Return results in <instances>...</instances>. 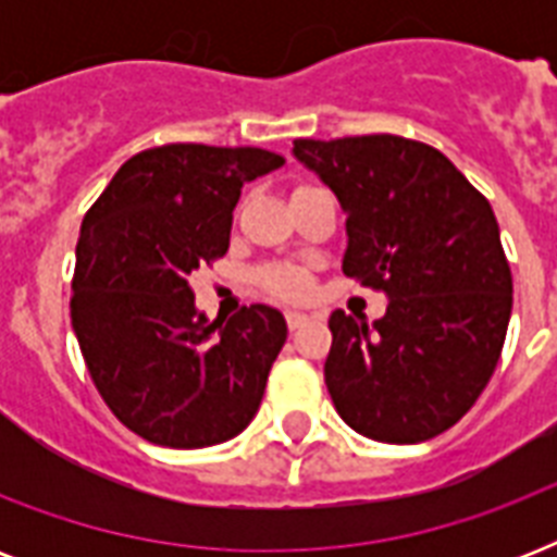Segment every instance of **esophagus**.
<instances>
[{
  "label": "esophagus",
  "instance_id": "obj_1",
  "mask_svg": "<svg viewBox=\"0 0 557 557\" xmlns=\"http://www.w3.org/2000/svg\"><path fill=\"white\" fill-rule=\"evenodd\" d=\"M312 321L309 314H300V312H286V323H288V330L297 332V330H304L306 323Z\"/></svg>",
  "mask_w": 557,
  "mask_h": 557
}]
</instances>
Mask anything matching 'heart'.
<instances>
[{
  "label": "heart",
  "instance_id": "obj_1",
  "mask_svg": "<svg viewBox=\"0 0 557 557\" xmlns=\"http://www.w3.org/2000/svg\"><path fill=\"white\" fill-rule=\"evenodd\" d=\"M260 286L277 300H306L312 295V271L304 265H269L260 271Z\"/></svg>",
  "mask_w": 557,
  "mask_h": 557
}]
</instances>
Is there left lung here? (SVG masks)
Returning <instances> with one entry per match:
<instances>
[{
  "label": "left lung",
  "mask_w": 557,
  "mask_h": 557,
  "mask_svg": "<svg viewBox=\"0 0 557 557\" xmlns=\"http://www.w3.org/2000/svg\"><path fill=\"white\" fill-rule=\"evenodd\" d=\"M347 210L344 274L387 295L379 321L335 309L323 379L361 436L413 445L471 410L500 361L511 269L483 193L401 135L297 138Z\"/></svg>",
  "instance_id": "8db88e82"
}]
</instances>
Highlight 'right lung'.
Instances as JSON below:
<instances>
[{
  "instance_id": "right-lung-1",
  "label": "right lung",
  "mask_w": 557,
  "mask_h": 557,
  "mask_svg": "<svg viewBox=\"0 0 557 557\" xmlns=\"http://www.w3.org/2000/svg\"><path fill=\"white\" fill-rule=\"evenodd\" d=\"M283 164L260 147L164 144L126 161L83 216L74 335L109 410L152 445H219L260 407L283 314L253 304L210 323L187 277L225 257L245 182Z\"/></svg>"
}]
</instances>
